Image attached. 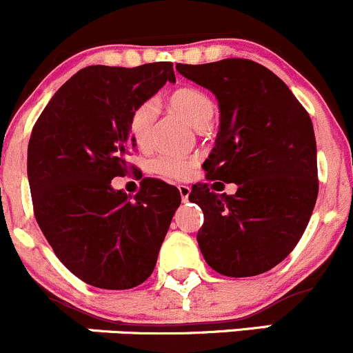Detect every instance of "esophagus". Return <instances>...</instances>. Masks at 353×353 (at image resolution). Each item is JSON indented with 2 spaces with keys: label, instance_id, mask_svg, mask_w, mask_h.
<instances>
[{
  "label": "esophagus",
  "instance_id": "34e87169",
  "mask_svg": "<svg viewBox=\"0 0 353 353\" xmlns=\"http://www.w3.org/2000/svg\"><path fill=\"white\" fill-rule=\"evenodd\" d=\"M178 192H180L181 195V201L187 202L188 195H190V187H188V185H178Z\"/></svg>",
  "mask_w": 353,
  "mask_h": 353
}]
</instances>
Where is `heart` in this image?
Listing matches in <instances>:
<instances>
[{"label": "heart", "mask_w": 353, "mask_h": 353, "mask_svg": "<svg viewBox=\"0 0 353 353\" xmlns=\"http://www.w3.org/2000/svg\"><path fill=\"white\" fill-rule=\"evenodd\" d=\"M168 104L178 113L183 114L195 127H204L214 114V103L211 97L195 87H180L168 96ZM156 120V106L151 101L139 104L132 113L128 128L135 145L149 149L152 144V125ZM195 159L185 154H161L152 161V172L166 178L181 180L190 175Z\"/></svg>", "instance_id": "b5f03b06"}]
</instances>
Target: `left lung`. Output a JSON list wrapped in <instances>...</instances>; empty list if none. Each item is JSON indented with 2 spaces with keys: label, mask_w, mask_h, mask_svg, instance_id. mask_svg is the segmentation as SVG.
I'll return each instance as SVG.
<instances>
[{
  "label": "left lung",
  "mask_w": 353,
  "mask_h": 353,
  "mask_svg": "<svg viewBox=\"0 0 353 353\" xmlns=\"http://www.w3.org/2000/svg\"><path fill=\"white\" fill-rule=\"evenodd\" d=\"M176 70L211 90L219 132L204 161L209 180L236 183L233 195L208 183L192 187L204 225L197 242L205 263L232 278L256 276L280 264L303 235L316 205V137L309 113L287 83L243 58Z\"/></svg>",
  "instance_id": "left-lung-1"
}]
</instances>
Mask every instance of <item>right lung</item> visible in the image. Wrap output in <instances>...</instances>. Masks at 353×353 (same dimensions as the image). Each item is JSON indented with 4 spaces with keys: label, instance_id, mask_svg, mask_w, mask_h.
Instances as JSON below:
<instances>
[{
    "label": "right lung",
    "instance_id": "right-lung-1",
    "mask_svg": "<svg viewBox=\"0 0 353 353\" xmlns=\"http://www.w3.org/2000/svg\"><path fill=\"white\" fill-rule=\"evenodd\" d=\"M166 82H175L170 61L87 66L59 87L32 128L27 175L37 225L66 270L92 287L144 283L181 202L178 188L158 178H144L134 197L111 187L135 170L127 163L132 113Z\"/></svg>",
    "mask_w": 353,
    "mask_h": 353
}]
</instances>
